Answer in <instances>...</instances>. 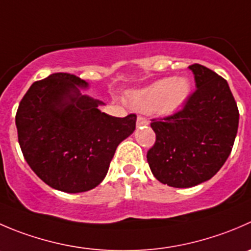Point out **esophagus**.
I'll return each mask as SVG.
<instances>
[{
  "label": "esophagus",
  "mask_w": 251,
  "mask_h": 251,
  "mask_svg": "<svg viewBox=\"0 0 251 251\" xmlns=\"http://www.w3.org/2000/svg\"><path fill=\"white\" fill-rule=\"evenodd\" d=\"M136 124H137V127H140V126H146V125H148V120L145 118V116L138 115Z\"/></svg>",
  "instance_id": "obj_1"
}]
</instances>
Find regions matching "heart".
Here are the masks:
<instances>
[{"mask_svg": "<svg viewBox=\"0 0 251 251\" xmlns=\"http://www.w3.org/2000/svg\"><path fill=\"white\" fill-rule=\"evenodd\" d=\"M190 93L191 84L186 78L168 77L131 94L128 103L137 110L146 113L173 114L185 105Z\"/></svg>", "mask_w": 251, "mask_h": 251, "instance_id": "obj_1", "label": "heart"}]
</instances>
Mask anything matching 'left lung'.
I'll return each mask as SVG.
<instances>
[{"instance_id": "obj_1", "label": "left lung", "mask_w": 251, "mask_h": 251, "mask_svg": "<svg viewBox=\"0 0 251 251\" xmlns=\"http://www.w3.org/2000/svg\"><path fill=\"white\" fill-rule=\"evenodd\" d=\"M196 91L184 108L155 120V142L147 162L155 179L173 187L210 180L232 152L239 111L227 81L202 65L189 66Z\"/></svg>"}]
</instances>
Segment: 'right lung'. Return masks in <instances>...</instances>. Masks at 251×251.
<instances>
[{
	"mask_svg": "<svg viewBox=\"0 0 251 251\" xmlns=\"http://www.w3.org/2000/svg\"><path fill=\"white\" fill-rule=\"evenodd\" d=\"M88 83L70 74L34 82L16 114L18 142L26 163L49 186L76 194L98 186L119 143L135 131L136 115L115 118L101 101L82 96Z\"/></svg>",
	"mask_w": 251,
	"mask_h": 251,
	"instance_id": "right-lung-1",
	"label": "right lung"
}]
</instances>
